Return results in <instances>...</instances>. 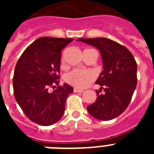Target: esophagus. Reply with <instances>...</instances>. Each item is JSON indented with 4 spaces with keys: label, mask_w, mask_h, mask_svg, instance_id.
<instances>
[{
    "label": "esophagus",
    "mask_w": 154,
    "mask_h": 154,
    "mask_svg": "<svg viewBox=\"0 0 154 154\" xmlns=\"http://www.w3.org/2000/svg\"><path fill=\"white\" fill-rule=\"evenodd\" d=\"M84 90L83 89H77V88H74V92H78V93H82V92H83Z\"/></svg>",
    "instance_id": "obj_1"
}]
</instances>
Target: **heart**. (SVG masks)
<instances>
[{
    "mask_svg": "<svg viewBox=\"0 0 154 154\" xmlns=\"http://www.w3.org/2000/svg\"><path fill=\"white\" fill-rule=\"evenodd\" d=\"M63 62V59L62 60ZM96 79L95 73L89 70L74 69L65 76V81L77 89H84Z\"/></svg>",
    "mask_w": 154,
    "mask_h": 154,
    "instance_id": "1",
    "label": "heart"
}]
</instances>
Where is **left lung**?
Returning a JSON list of instances; mask_svg holds the SVG:
<instances>
[{"mask_svg":"<svg viewBox=\"0 0 154 154\" xmlns=\"http://www.w3.org/2000/svg\"><path fill=\"white\" fill-rule=\"evenodd\" d=\"M92 45L101 53L103 71L96 83L101 85L96 90L95 103L87 106L93 117L110 120L123 113L128 107L137 83V65L135 58L125 46L105 38H79ZM103 88L105 93H100Z\"/></svg>","mask_w":154,"mask_h":154,"instance_id":"obj_1","label":"left lung"}]
</instances>
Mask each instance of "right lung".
Segmentation results:
<instances>
[{"label":"right lung","instance_id":"obj_1","mask_svg":"<svg viewBox=\"0 0 154 154\" xmlns=\"http://www.w3.org/2000/svg\"><path fill=\"white\" fill-rule=\"evenodd\" d=\"M72 38L42 37L24 50L16 64L14 95L27 117L42 126L58 122L65 109V100L73 88L58 85L62 50ZM57 88L52 93L49 88Z\"/></svg>","mask_w":154,"mask_h":154}]
</instances>
